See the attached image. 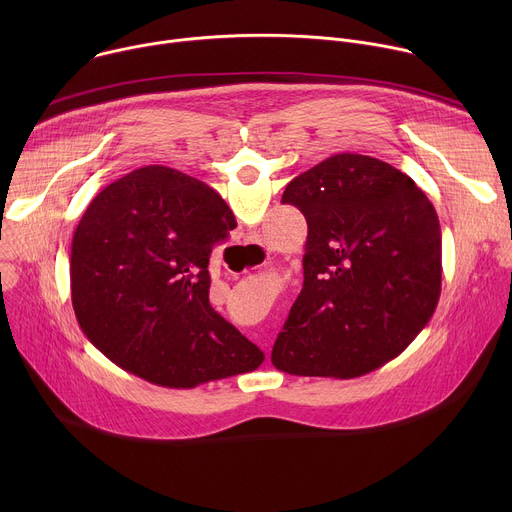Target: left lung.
I'll list each match as a JSON object with an SVG mask.
<instances>
[{"instance_id":"8db88e82","label":"left lung","mask_w":512,"mask_h":512,"mask_svg":"<svg viewBox=\"0 0 512 512\" xmlns=\"http://www.w3.org/2000/svg\"><path fill=\"white\" fill-rule=\"evenodd\" d=\"M308 223L304 287L279 332L273 367L354 379L399 356L442 291V229L417 184L371 156L336 154L281 198Z\"/></svg>"}]
</instances>
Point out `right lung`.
<instances>
[{"label": "right lung", "mask_w": 512, "mask_h": 512, "mask_svg": "<svg viewBox=\"0 0 512 512\" xmlns=\"http://www.w3.org/2000/svg\"><path fill=\"white\" fill-rule=\"evenodd\" d=\"M237 227L204 182L145 166L101 190L72 237V308L123 371L160 387L255 371L265 354L208 302L210 253Z\"/></svg>", "instance_id": "obj_1"}]
</instances>
